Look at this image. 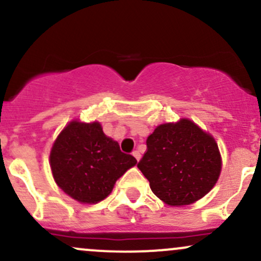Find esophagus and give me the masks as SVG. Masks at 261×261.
Here are the masks:
<instances>
[{"label": "esophagus", "instance_id": "esophagus-1", "mask_svg": "<svg viewBox=\"0 0 261 261\" xmlns=\"http://www.w3.org/2000/svg\"><path fill=\"white\" fill-rule=\"evenodd\" d=\"M133 155H134L135 158H136L137 162H139V161L141 160V154H140L139 151H134V152H133Z\"/></svg>", "mask_w": 261, "mask_h": 261}]
</instances>
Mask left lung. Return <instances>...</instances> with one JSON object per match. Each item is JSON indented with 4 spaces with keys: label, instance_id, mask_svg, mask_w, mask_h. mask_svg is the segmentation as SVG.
<instances>
[{
    "label": "left lung",
    "instance_id": "8db88e82",
    "mask_svg": "<svg viewBox=\"0 0 261 261\" xmlns=\"http://www.w3.org/2000/svg\"><path fill=\"white\" fill-rule=\"evenodd\" d=\"M137 167L158 199L180 207L202 199L216 185L222 157L211 134L181 118L154 128Z\"/></svg>",
    "mask_w": 261,
    "mask_h": 261
}]
</instances>
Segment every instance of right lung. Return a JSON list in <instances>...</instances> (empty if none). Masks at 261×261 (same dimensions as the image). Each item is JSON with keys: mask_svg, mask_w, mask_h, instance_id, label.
Listing matches in <instances>:
<instances>
[{"mask_svg": "<svg viewBox=\"0 0 261 261\" xmlns=\"http://www.w3.org/2000/svg\"><path fill=\"white\" fill-rule=\"evenodd\" d=\"M56 185L81 203H97L137 161L120 151L119 143L103 133L99 121L73 119L54 141L49 157Z\"/></svg>", "mask_w": 261, "mask_h": 261, "instance_id": "obj_1", "label": "right lung"}]
</instances>
